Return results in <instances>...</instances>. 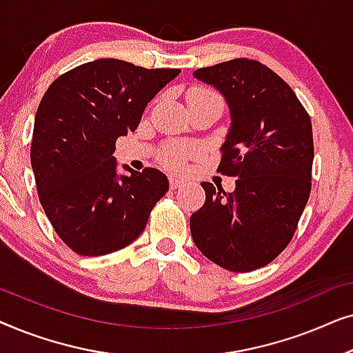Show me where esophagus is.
I'll list each match as a JSON object with an SVG mask.
<instances>
[{
    "mask_svg": "<svg viewBox=\"0 0 353 353\" xmlns=\"http://www.w3.org/2000/svg\"><path fill=\"white\" fill-rule=\"evenodd\" d=\"M185 186V181L178 180V178H170V188L172 190H178V188Z\"/></svg>",
    "mask_w": 353,
    "mask_h": 353,
    "instance_id": "34e87169",
    "label": "esophagus"
}]
</instances>
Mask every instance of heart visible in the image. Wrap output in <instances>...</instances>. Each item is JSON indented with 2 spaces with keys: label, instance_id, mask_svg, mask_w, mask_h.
Masks as SVG:
<instances>
[{
  "label": "heart",
  "instance_id": "1",
  "mask_svg": "<svg viewBox=\"0 0 353 353\" xmlns=\"http://www.w3.org/2000/svg\"><path fill=\"white\" fill-rule=\"evenodd\" d=\"M214 93L204 88H194L188 94V98H201V96H212ZM201 152V148L192 143H170L159 154V162L170 170H181L188 159L196 157Z\"/></svg>",
  "mask_w": 353,
  "mask_h": 353
}]
</instances>
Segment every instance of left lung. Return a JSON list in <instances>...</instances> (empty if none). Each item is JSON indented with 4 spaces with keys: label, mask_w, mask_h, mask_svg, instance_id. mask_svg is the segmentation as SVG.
<instances>
[{
    "label": "left lung",
    "mask_w": 353,
    "mask_h": 353,
    "mask_svg": "<svg viewBox=\"0 0 353 353\" xmlns=\"http://www.w3.org/2000/svg\"><path fill=\"white\" fill-rule=\"evenodd\" d=\"M194 77L223 94L231 127L216 170L233 192L201 183L205 202L191 215L197 249L230 272L262 268L291 243L312 190V122L281 77L257 61L220 62Z\"/></svg>",
    "instance_id": "1"
}]
</instances>
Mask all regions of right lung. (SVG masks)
<instances>
[{"label": "right lung", "mask_w": 353, "mask_h": 353, "mask_svg": "<svg viewBox=\"0 0 353 353\" xmlns=\"http://www.w3.org/2000/svg\"><path fill=\"white\" fill-rule=\"evenodd\" d=\"M180 69L96 59L52 81L35 115L30 161L38 197L75 254H112L132 244L168 191L157 168L119 175L115 141L138 128L149 101Z\"/></svg>", "instance_id": "obj_1"}]
</instances>
